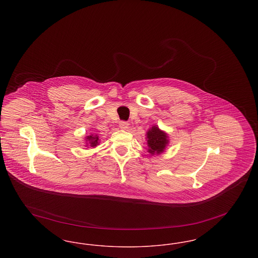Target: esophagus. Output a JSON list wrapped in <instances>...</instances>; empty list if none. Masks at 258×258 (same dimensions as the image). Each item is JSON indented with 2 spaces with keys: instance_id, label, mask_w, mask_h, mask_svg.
I'll list each match as a JSON object with an SVG mask.
<instances>
[{
  "instance_id": "34e87169",
  "label": "esophagus",
  "mask_w": 258,
  "mask_h": 258,
  "mask_svg": "<svg viewBox=\"0 0 258 258\" xmlns=\"http://www.w3.org/2000/svg\"><path fill=\"white\" fill-rule=\"evenodd\" d=\"M119 126H120L121 130L126 131L128 128V126H130V123H126V122H121V123H119Z\"/></svg>"
}]
</instances>
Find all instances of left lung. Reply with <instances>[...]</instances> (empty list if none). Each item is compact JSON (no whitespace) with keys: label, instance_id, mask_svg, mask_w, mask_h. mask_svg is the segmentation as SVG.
Returning a JSON list of instances; mask_svg holds the SVG:
<instances>
[{"label":"left lung","instance_id":"1","mask_svg":"<svg viewBox=\"0 0 258 258\" xmlns=\"http://www.w3.org/2000/svg\"><path fill=\"white\" fill-rule=\"evenodd\" d=\"M146 140L147 152L151 156L162 154L169 144L168 135L164 131H161L157 124L150 127L146 134Z\"/></svg>","mask_w":258,"mask_h":258}]
</instances>
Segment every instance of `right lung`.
Returning <instances> with one entry per match:
<instances>
[{
  "mask_svg": "<svg viewBox=\"0 0 258 258\" xmlns=\"http://www.w3.org/2000/svg\"><path fill=\"white\" fill-rule=\"evenodd\" d=\"M85 147L96 148L99 144V137L98 135H90L85 137Z\"/></svg>",
  "mask_w": 258,
  "mask_h": 258,
  "instance_id": "right-lung-1",
  "label": "right lung"
}]
</instances>
